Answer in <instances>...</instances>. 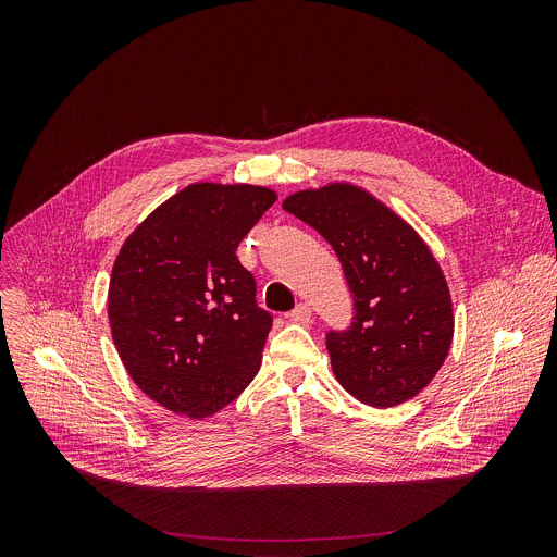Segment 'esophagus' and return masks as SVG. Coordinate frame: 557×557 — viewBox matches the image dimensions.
Instances as JSON below:
<instances>
[{
	"mask_svg": "<svg viewBox=\"0 0 557 557\" xmlns=\"http://www.w3.org/2000/svg\"><path fill=\"white\" fill-rule=\"evenodd\" d=\"M310 314H312V310H310V306L308 304H297L293 310H290V320L293 322H299V324H304V322H308L310 320Z\"/></svg>",
	"mask_w": 557,
	"mask_h": 557,
	"instance_id": "34e87169",
	"label": "esophagus"
}]
</instances>
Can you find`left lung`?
Masks as SVG:
<instances>
[{"label":"left lung","instance_id":"8db88e82","mask_svg":"<svg viewBox=\"0 0 557 557\" xmlns=\"http://www.w3.org/2000/svg\"><path fill=\"white\" fill-rule=\"evenodd\" d=\"M282 207L320 231L352 293L350 329L326 335L337 381L372 408L406 404L436 376L454 337L436 258L401 215L350 183L297 191Z\"/></svg>","mask_w":557,"mask_h":557}]
</instances>
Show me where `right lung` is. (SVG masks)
<instances>
[{"label": "right lung", "instance_id": "right-lung-1", "mask_svg": "<svg viewBox=\"0 0 557 557\" xmlns=\"http://www.w3.org/2000/svg\"><path fill=\"white\" fill-rule=\"evenodd\" d=\"M275 200L260 185L194 183L123 243L108 290L112 339L163 408L211 417L258 374L273 317L235 249Z\"/></svg>", "mask_w": 557, "mask_h": 557}]
</instances>
